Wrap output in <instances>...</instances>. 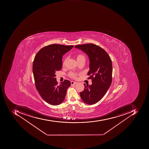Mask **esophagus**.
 <instances>
[{
	"mask_svg": "<svg viewBox=\"0 0 149 149\" xmlns=\"http://www.w3.org/2000/svg\"><path fill=\"white\" fill-rule=\"evenodd\" d=\"M77 82L73 81H71V86H72V85H75L77 84Z\"/></svg>",
	"mask_w": 149,
	"mask_h": 149,
	"instance_id": "esophagus-1",
	"label": "esophagus"
}]
</instances>
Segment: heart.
Masks as SVG:
<instances>
[{"label":"heart","instance_id":"b5f03b06","mask_svg":"<svg viewBox=\"0 0 149 149\" xmlns=\"http://www.w3.org/2000/svg\"><path fill=\"white\" fill-rule=\"evenodd\" d=\"M67 58H66L65 59V61L63 62V65H64L65 64V63L67 61ZM83 59H85V57L83 55H81V54H79V55H77V62L80 61L82 60ZM69 76L70 77H71L72 78H76V77H77V74L76 73H73V72H71V73L69 74Z\"/></svg>","mask_w":149,"mask_h":149}]
</instances>
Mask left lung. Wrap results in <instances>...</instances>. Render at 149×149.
<instances>
[{"label":"left lung","instance_id":"obj_1","mask_svg":"<svg viewBox=\"0 0 149 149\" xmlns=\"http://www.w3.org/2000/svg\"><path fill=\"white\" fill-rule=\"evenodd\" d=\"M75 48L81 50L87 55L90 61V70L88 75L92 84L86 85L80 92L82 100L92 105L100 100L105 95L112 81V62L107 52L100 47L92 43L77 45Z\"/></svg>","mask_w":149,"mask_h":149}]
</instances>
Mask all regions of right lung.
<instances>
[{
	"instance_id": "obj_1",
	"label": "right lung",
	"mask_w": 149,
	"mask_h": 149,
	"mask_svg": "<svg viewBox=\"0 0 149 149\" xmlns=\"http://www.w3.org/2000/svg\"><path fill=\"white\" fill-rule=\"evenodd\" d=\"M73 47L48 45L42 48L34 58L33 72L36 88L42 99L51 105L61 104L71 85L70 81L67 80L58 85L55 77L56 72L61 69L63 56Z\"/></svg>"
}]
</instances>
